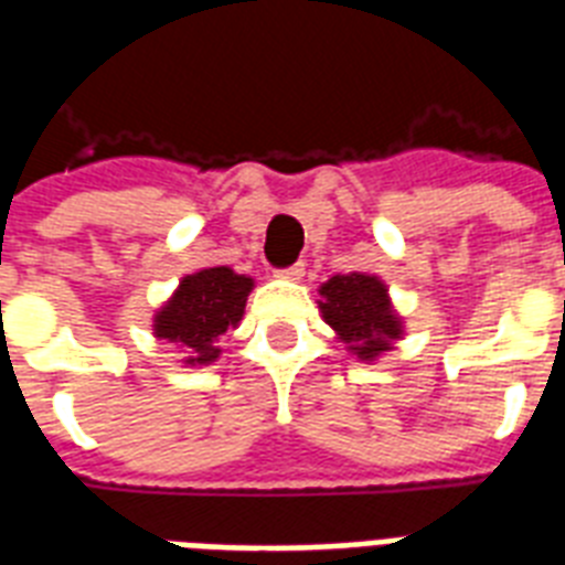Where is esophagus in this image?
Returning a JSON list of instances; mask_svg holds the SVG:
<instances>
[{"instance_id": "obj_1", "label": "esophagus", "mask_w": 565, "mask_h": 565, "mask_svg": "<svg viewBox=\"0 0 565 565\" xmlns=\"http://www.w3.org/2000/svg\"><path fill=\"white\" fill-rule=\"evenodd\" d=\"M303 274H306L303 262H295V265H288V268L277 270V277H282V279H303Z\"/></svg>"}]
</instances>
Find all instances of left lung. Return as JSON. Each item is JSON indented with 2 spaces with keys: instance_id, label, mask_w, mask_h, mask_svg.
<instances>
[{
  "instance_id": "1",
  "label": "left lung",
  "mask_w": 565,
  "mask_h": 565,
  "mask_svg": "<svg viewBox=\"0 0 565 565\" xmlns=\"http://www.w3.org/2000/svg\"><path fill=\"white\" fill-rule=\"evenodd\" d=\"M320 311L347 350L361 361H376L403 338V320L391 306L387 286L370 274H338L320 286Z\"/></svg>"
}]
</instances>
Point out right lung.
Instances as JSON below:
<instances>
[{"label": "right lung", "instance_id": "add662e5", "mask_svg": "<svg viewBox=\"0 0 565 565\" xmlns=\"http://www.w3.org/2000/svg\"><path fill=\"white\" fill-rule=\"evenodd\" d=\"M250 288L254 279L227 265L189 274L154 315V335L178 344L186 353L183 364H210L221 355L215 341L227 329H236L245 315Z\"/></svg>", "mask_w": 565, "mask_h": 565}]
</instances>
